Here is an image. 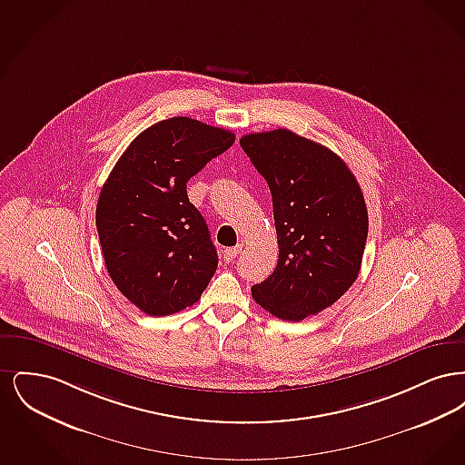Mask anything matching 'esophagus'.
<instances>
[{"label":"esophagus","mask_w":465,"mask_h":465,"mask_svg":"<svg viewBox=\"0 0 465 465\" xmlns=\"http://www.w3.org/2000/svg\"><path fill=\"white\" fill-rule=\"evenodd\" d=\"M239 252H241V245L228 247V249H224V260L230 263V262H233L239 256Z\"/></svg>","instance_id":"esophagus-1"}]
</instances>
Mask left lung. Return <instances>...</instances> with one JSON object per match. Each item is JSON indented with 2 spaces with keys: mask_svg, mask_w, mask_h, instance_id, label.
Returning a JSON list of instances; mask_svg holds the SVG:
<instances>
[{
  "mask_svg": "<svg viewBox=\"0 0 465 465\" xmlns=\"http://www.w3.org/2000/svg\"><path fill=\"white\" fill-rule=\"evenodd\" d=\"M241 146L270 186L279 242L277 266L252 298L282 321H303L359 275L368 237L361 186L330 148L288 129L247 134Z\"/></svg>",
  "mask_w": 465,
  "mask_h": 465,
  "instance_id": "left-lung-1",
  "label": "left lung"
}]
</instances>
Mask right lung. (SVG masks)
Listing matches in <instances>:
<instances>
[{
    "instance_id": "right-lung-1",
    "label": "right lung",
    "mask_w": 465,
    "mask_h": 465,
    "mask_svg": "<svg viewBox=\"0 0 465 465\" xmlns=\"http://www.w3.org/2000/svg\"><path fill=\"white\" fill-rule=\"evenodd\" d=\"M235 143V134L188 116L162 120L118 158L95 209L104 263L118 291L148 315L199 302L218 252L186 183Z\"/></svg>"
}]
</instances>
